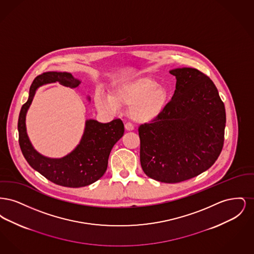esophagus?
I'll list each match as a JSON object with an SVG mask.
<instances>
[{"label": "esophagus", "instance_id": "obj_1", "mask_svg": "<svg viewBox=\"0 0 254 254\" xmlns=\"http://www.w3.org/2000/svg\"><path fill=\"white\" fill-rule=\"evenodd\" d=\"M125 129H126L127 131H132L133 129H134V127H133V126L131 124L127 123V124L125 125Z\"/></svg>", "mask_w": 254, "mask_h": 254}]
</instances>
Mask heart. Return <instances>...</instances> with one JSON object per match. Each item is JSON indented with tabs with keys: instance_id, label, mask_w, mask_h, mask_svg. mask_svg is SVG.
Returning a JSON list of instances; mask_svg holds the SVG:
<instances>
[{
	"instance_id": "1",
	"label": "heart",
	"mask_w": 254,
	"mask_h": 254,
	"mask_svg": "<svg viewBox=\"0 0 254 254\" xmlns=\"http://www.w3.org/2000/svg\"><path fill=\"white\" fill-rule=\"evenodd\" d=\"M169 90L148 77L116 83L111 96L97 92L95 106L100 112L115 113L120 106H130L129 116L133 121L146 124L156 120L167 108Z\"/></svg>"
}]
</instances>
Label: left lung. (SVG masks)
I'll return each instance as SVG.
<instances>
[{
	"label": "left lung",
	"instance_id": "8db88e82",
	"mask_svg": "<svg viewBox=\"0 0 254 254\" xmlns=\"http://www.w3.org/2000/svg\"><path fill=\"white\" fill-rule=\"evenodd\" d=\"M176 89L163 114L140 126V162L156 181L179 183L209 169L224 144L226 110L213 82L191 67L169 70Z\"/></svg>",
	"mask_w": 254,
	"mask_h": 254
}]
</instances>
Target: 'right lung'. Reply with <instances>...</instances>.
Returning <instances> with one entry per match:
<instances>
[{"mask_svg":"<svg viewBox=\"0 0 254 254\" xmlns=\"http://www.w3.org/2000/svg\"><path fill=\"white\" fill-rule=\"evenodd\" d=\"M53 83L78 88L82 81L69 72L49 71L37 76L19 115L18 131L21 150L29 166L54 184L67 188L91 185L105 174L110 151L124 135V124L120 119L107 124L87 119L82 138L72 151L61 158L41 154L32 145L26 131V113L38 88ZM86 100L90 102L89 95L86 96Z\"/></svg>","mask_w":254,"mask_h":254,"instance_id":"add662e5","label":"right lung"}]
</instances>
